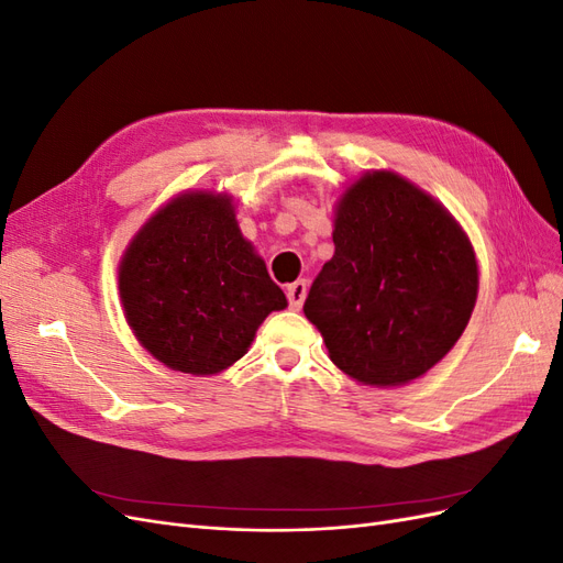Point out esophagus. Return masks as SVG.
<instances>
[{
    "label": "esophagus",
    "instance_id": "obj_1",
    "mask_svg": "<svg viewBox=\"0 0 563 563\" xmlns=\"http://www.w3.org/2000/svg\"><path fill=\"white\" fill-rule=\"evenodd\" d=\"M305 296H308V282L298 279V282H294V284H288V288H286L288 308H291V310H300L302 302H305Z\"/></svg>",
    "mask_w": 563,
    "mask_h": 563
}]
</instances>
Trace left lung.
<instances>
[{"label": "left lung", "mask_w": 563, "mask_h": 563, "mask_svg": "<svg viewBox=\"0 0 563 563\" xmlns=\"http://www.w3.org/2000/svg\"><path fill=\"white\" fill-rule=\"evenodd\" d=\"M333 244L302 308L331 362L373 387L424 376L476 302L479 272L463 228L399 174L366 172L338 201Z\"/></svg>", "instance_id": "left-lung-1"}]
</instances>
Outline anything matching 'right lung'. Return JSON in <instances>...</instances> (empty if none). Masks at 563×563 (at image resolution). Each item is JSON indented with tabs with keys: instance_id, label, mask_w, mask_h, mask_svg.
I'll return each instance as SVG.
<instances>
[{
	"instance_id": "1",
	"label": "right lung",
	"mask_w": 563,
	"mask_h": 563,
	"mask_svg": "<svg viewBox=\"0 0 563 563\" xmlns=\"http://www.w3.org/2000/svg\"><path fill=\"white\" fill-rule=\"evenodd\" d=\"M119 296L139 343L164 366L213 376L249 352L282 288L242 236L232 197L183 192L133 236Z\"/></svg>"
}]
</instances>
